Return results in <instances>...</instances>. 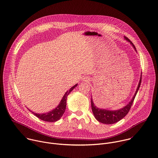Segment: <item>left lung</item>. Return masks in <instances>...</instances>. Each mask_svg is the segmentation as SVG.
<instances>
[{
    "label": "left lung",
    "instance_id": "1",
    "mask_svg": "<svg viewBox=\"0 0 158 158\" xmlns=\"http://www.w3.org/2000/svg\"><path fill=\"white\" fill-rule=\"evenodd\" d=\"M124 38L128 41L130 44L133 46V48L136 51V48L135 45L133 44V43L126 36H124ZM141 82V75L140 77V80L138 83L136 90L134 96L130 100V102L126 106L123 107V108L117 110H107V109H100L97 107L95 104L94 103L92 98L91 97V107H92V111L93 112V114L96 118L97 121H98L100 123H104V124H114L115 123H117L121 120L122 118H123L128 113V112L130 110V108L132 106L133 102L134 101V99L136 97V95L139 90V88L140 87Z\"/></svg>",
    "mask_w": 158,
    "mask_h": 158
}]
</instances>
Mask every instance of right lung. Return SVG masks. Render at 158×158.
<instances>
[{"label":"right lung","mask_w":158,"mask_h":158,"mask_svg":"<svg viewBox=\"0 0 158 158\" xmlns=\"http://www.w3.org/2000/svg\"><path fill=\"white\" fill-rule=\"evenodd\" d=\"M77 85V84L73 86L69 90H68L64 96L63 97V98L61 99L60 104L52 110L48 112L46 114H36L35 112H32L36 117H37L38 118L45 121V122H55L58 120H59L63 115L64 114L66 108V100H67V97L70 94V92Z\"/></svg>","instance_id":"add662e5"}]
</instances>
